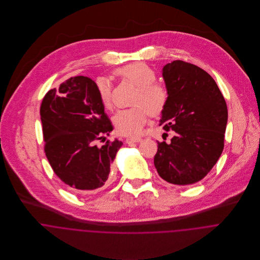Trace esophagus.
<instances>
[{
  "label": "esophagus",
  "instance_id": "34e87169",
  "mask_svg": "<svg viewBox=\"0 0 260 260\" xmlns=\"http://www.w3.org/2000/svg\"><path fill=\"white\" fill-rule=\"evenodd\" d=\"M142 139L140 137H129L126 139V143H136L140 142Z\"/></svg>",
  "mask_w": 260,
  "mask_h": 260
}]
</instances>
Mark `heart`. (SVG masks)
<instances>
[{
	"label": "heart",
	"instance_id": "b5f03b06",
	"mask_svg": "<svg viewBox=\"0 0 260 260\" xmlns=\"http://www.w3.org/2000/svg\"><path fill=\"white\" fill-rule=\"evenodd\" d=\"M122 80L137 87L134 98L136 107L117 112L113 118L116 131L126 136H137L148 121L150 113L159 115L166 107L168 91L156 83V72L145 63L137 62L128 64L116 71ZM96 88L101 104L105 109L112 107L111 84L107 78L100 77L96 80Z\"/></svg>",
	"mask_w": 260,
	"mask_h": 260
}]
</instances>
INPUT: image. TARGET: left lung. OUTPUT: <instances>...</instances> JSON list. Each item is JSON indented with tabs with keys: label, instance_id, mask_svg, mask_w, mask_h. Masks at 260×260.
I'll list each match as a JSON object with an SVG mask.
<instances>
[{
	"label": "left lung",
	"instance_id": "8db88e82",
	"mask_svg": "<svg viewBox=\"0 0 260 260\" xmlns=\"http://www.w3.org/2000/svg\"><path fill=\"white\" fill-rule=\"evenodd\" d=\"M168 101L160 126L174 131L171 143L158 142L154 165L159 176L175 185L203 179L224 148L227 106L216 82L203 69L176 60L163 67Z\"/></svg>",
	"mask_w": 260,
	"mask_h": 260
}]
</instances>
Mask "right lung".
Instances as JSON below:
<instances>
[{
  "label": "right lung",
  "mask_w": 260,
  "mask_h": 260,
  "mask_svg": "<svg viewBox=\"0 0 260 260\" xmlns=\"http://www.w3.org/2000/svg\"><path fill=\"white\" fill-rule=\"evenodd\" d=\"M40 115L46 157L66 185L75 192L93 191L111 180L112 163L123 143L115 139L95 145L113 126L92 79L71 77L48 91Z\"/></svg>",
  "instance_id": "add662e5"
}]
</instances>
